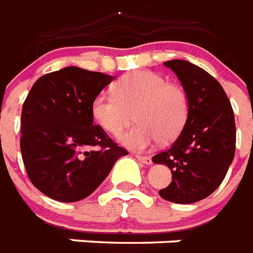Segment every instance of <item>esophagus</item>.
<instances>
[{
    "label": "esophagus",
    "instance_id": "obj_1",
    "mask_svg": "<svg viewBox=\"0 0 253 253\" xmlns=\"http://www.w3.org/2000/svg\"><path fill=\"white\" fill-rule=\"evenodd\" d=\"M139 162L143 163V164H146V166H151L152 164V160H151L150 156H136Z\"/></svg>",
    "mask_w": 253,
    "mask_h": 253
}]
</instances>
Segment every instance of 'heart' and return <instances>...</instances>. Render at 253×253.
<instances>
[{
    "instance_id": "obj_1",
    "label": "heart",
    "mask_w": 253,
    "mask_h": 253,
    "mask_svg": "<svg viewBox=\"0 0 253 253\" xmlns=\"http://www.w3.org/2000/svg\"><path fill=\"white\" fill-rule=\"evenodd\" d=\"M114 94L99 93L91 102L95 123L110 135L121 134L132 121L130 131L119 138L127 148L144 151L155 142L169 143L180 135L188 121L186 91L151 71H134L113 86Z\"/></svg>"
}]
</instances>
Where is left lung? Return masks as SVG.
<instances>
[{"instance_id": "8db88e82", "label": "left lung", "mask_w": 253, "mask_h": 253, "mask_svg": "<svg viewBox=\"0 0 253 253\" xmlns=\"http://www.w3.org/2000/svg\"><path fill=\"white\" fill-rule=\"evenodd\" d=\"M164 65L188 94L189 115L172 146L152 158L155 164L172 172V182L159 194L169 202L193 204L210 196L231 166L235 118L222 85L205 69L186 60H169Z\"/></svg>"}]
</instances>
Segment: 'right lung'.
Returning <instances> with one entry per match:
<instances>
[{
	"label": "right lung",
	"mask_w": 253,
	"mask_h": 253,
	"mask_svg": "<svg viewBox=\"0 0 253 253\" xmlns=\"http://www.w3.org/2000/svg\"><path fill=\"white\" fill-rule=\"evenodd\" d=\"M114 76L79 67L35 81L21 119V151L29 178L59 202L90 196L127 151L93 125L91 102Z\"/></svg>",
	"instance_id": "1"
}]
</instances>
